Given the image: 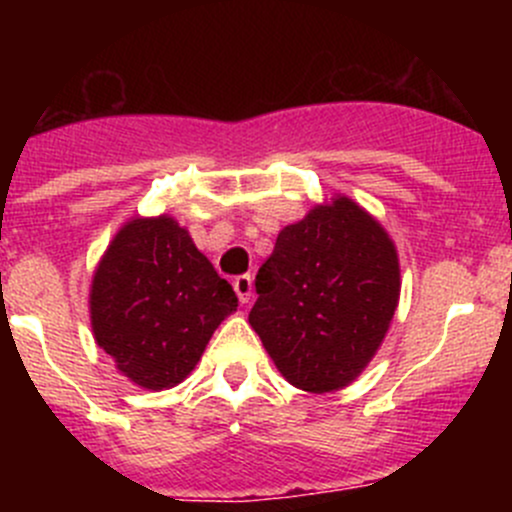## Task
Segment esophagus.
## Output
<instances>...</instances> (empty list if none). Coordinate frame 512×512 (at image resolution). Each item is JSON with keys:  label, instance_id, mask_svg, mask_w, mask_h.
Masks as SVG:
<instances>
[{"label": "esophagus", "instance_id": "esophagus-1", "mask_svg": "<svg viewBox=\"0 0 512 512\" xmlns=\"http://www.w3.org/2000/svg\"><path fill=\"white\" fill-rule=\"evenodd\" d=\"M232 287H235L237 299H240L242 304L250 302V297H252V277L250 275L235 277V280H232Z\"/></svg>", "mask_w": 512, "mask_h": 512}]
</instances>
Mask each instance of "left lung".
<instances>
[{"label": "left lung", "instance_id": "8db88e82", "mask_svg": "<svg viewBox=\"0 0 512 512\" xmlns=\"http://www.w3.org/2000/svg\"><path fill=\"white\" fill-rule=\"evenodd\" d=\"M250 324L292 386L334 391L376 354L399 304L394 242L349 198L277 235Z\"/></svg>", "mask_w": 512, "mask_h": 512}]
</instances>
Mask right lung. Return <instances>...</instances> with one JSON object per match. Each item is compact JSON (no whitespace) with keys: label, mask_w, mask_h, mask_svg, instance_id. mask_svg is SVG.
Wrapping results in <instances>:
<instances>
[{"label":"right lung","mask_w":512,"mask_h":512,"mask_svg":"<svg viewBox=\"0 0 512 512\" xmlns=\"http://www.w3.org/2000/svg\"><path fill=\"white\" fill-rule=\"evenodd\" d=\"M237 309L227 280L170 218L133 220L113 237L91 287L98 347L143 389L180 384Z\"/></svg>","instance_id":"obj_1"}]
</instances>
